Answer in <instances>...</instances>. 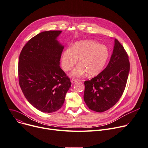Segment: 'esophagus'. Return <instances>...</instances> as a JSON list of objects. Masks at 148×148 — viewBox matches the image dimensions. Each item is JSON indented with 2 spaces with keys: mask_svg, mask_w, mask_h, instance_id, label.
<instances>
[{
  "mask_svg": "<svg viewBox=\"0 0 148 148\" xmlns=\"http://www.w3.org/2000/svg\"><path fill=\"white\" fill-rule=\"evenodd\" d=\"M71 82L72 84H75V83L77 82V80H76V79H71Z\"/></svg>",
  "mask_w": 148,
  "mask_h": 148,
  "instance_id": "obj_1",
  "label": "esophagus"
}]
</instances>
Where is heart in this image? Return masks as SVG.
Wrapping results in <instances>:
<instances>
[{
	"instance_id": "1",
	"label": "heart",
	"mask_w": 148,
	"mask_h": 148,
	"mask_svg": "<svg viewBox=\"0 0 148 148\" xmlns=\"http://www.w3.org/2000/svg\"><path fill=\"white\" fill-rule=\"evenodd\" d=\"M109 54L108 49L104 45L92 40L80 41L72 48L64 50L62 66L64 71H70L79 59V63L71 72V76L81 77L87 73L89 76H94L104 69Z\"/></svg>"
}]
</instances>
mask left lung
Here are the masks:
<instances>
[{"mask_svg": "<svg viewBox=\"0 0 148 148\" xmlns=\"http://www.w3.org/2000/svg\"><path fill=\"white\" fill-rule=\"evenodd\" d=\"M129 71L128 55L123 45L115 39L112 54L106 69L84 82V98L88 107L102 112L114 106L123 95Z\"/></svg>", "mask_w": 148, "mask_h": 148, "instance_id": "obj_1", "label": "left lung"}]
</instances>
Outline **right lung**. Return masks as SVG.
Segmentation results:
<instances>
[{"label": "right lung", "mask_w": 148, "mask_h": 148, "mask_svg": "<svg viewBox=\"0 0 148 148\" xmlns=\"http://www.w3.org/2000/svg\"><path fill=\"white\" fill-rule=\"evenodd\" d=\"M62 31H46L24 45L19 58V83L29 103L39 111L53 112L63 105L71 86L60 67L64 46L57 38Z\"/></svg>", "instance_id": "right-lung-1"}]
</instances>
